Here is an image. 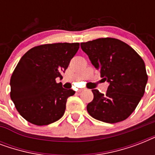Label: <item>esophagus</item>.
<instances>
[{
	"label": "esophagus",
	"mask_w": 155,
	"mask_h": 155,
	"mask_svg": "<svg viewBox=\"0 0 155 155\" xmlns=\"http://www.w3.org/2000/svg\"><path fill=\"white\" fill-rule=\"evenodd\" d=\"M84 88H80V89H79V92H83V91H84Z\"/></svg>",
	"instance_id": "esophagus-1"
}]
</instances>
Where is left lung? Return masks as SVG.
Returning <instances> with one entry per match:
<instances>
[{"instance_id":"left-lung-1","label":"left lung","mask_w":155,"mask_h":155,"mask_svg":"<svg viewBox=\"0 0 155 155\" xmlns=\"http://www.w3.org/2000/svg\"><path fill=\"white\" fill-rule=\"evenodd\" d=\"M101 77L109 83L105 94L92 89L94 98L87 105L92 117L106 123L127 119L145 93L148 75L141 56L117 38H101L80 43Z\"/></svg>"}]
</instances>
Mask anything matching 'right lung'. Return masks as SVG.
<instances>
[{"mask_svg":"<svg viewBox=\"0 0 155 155\" xmlns=\"http://www.w3.org/2000/svg\"><path fill=\"white\" fill-rule=\"evenodd\" d=\"M80 48L79 42L37 46L21 57L10 79V97L23 118L36 125H47L64 114L72 89H65L57 77L68 68Z\"/></svg>","mask_w":155,"mask_h":155,"instance_id":"right-lung-1","label":"right lung"}]
</instances>
